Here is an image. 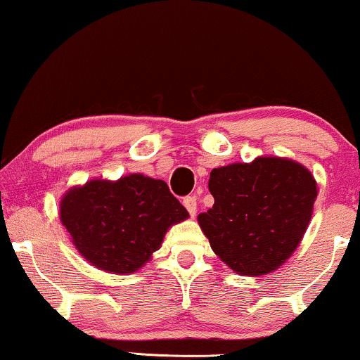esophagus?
<instances>
[{"mask_svg":"<svg viewBox=\"0 0 360 360\" xmlns=\"http://www.w3.org/2000/svg\"><path fill=\"white\" fill-rule=\"evenodd\" d=\"M182 204H184V207L187 209V212H189L191 217L195 215V212H197V199H195V195L184 197Z\"/></svg>","mask_w":360,"mask_h":360,"instance_id":"1","label":"esophagus"}]
</instances>
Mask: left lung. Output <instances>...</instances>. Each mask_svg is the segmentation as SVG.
<instances>
[{"label": "left lung", "instance_id": "obj_1", "mask_svg": "<svg viewBox=\"0 0 360 360\" xmlns=\"http://www.w3.org/2000/svg\"><path fill=\"white\" fill-rule=\"evenodd\" d=\"M215 204L199 214L215 255L241 276L276 271L307 231L316 181L292 160L256 158L212 169Z\"/></svg>", "mask_w": 360, "mask_h": 360}]
</instances>
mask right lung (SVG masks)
I'll list each match as a JSON object with an SVG mask.
<instances>
[{
    "instance_id": "right-lung-1",
    "label": "right lung",
    "mask_w": 360,
    "mask_h": 360,
    "mask_svg": "<svg viewBox=\"0 0 360 360\" xmlns=\"http://www.w3.org/2000/svg\"><path fill=\"white\" fill-rule=\"evenodd\" d=\"M187 217L165 181L143 174L89 181L60 202V220L81 256L115 274L139 271L169 226Z\"/></svg>"
}]
</instances>
